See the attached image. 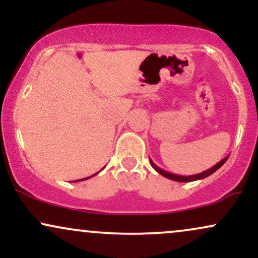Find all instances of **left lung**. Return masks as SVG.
<instances>
[{
  "mask_svg": "<svg viewBox=\"0 0 258 258\" xmlns=\"http://www.w3.org/2000/svg\"><path fill=\"white\" fill-rule=\"evenodd\" d=\"M229 158V155L226 156L223 160H221L218 164H216L215 166H212L211 168H209V170L204 171V172L201 173H198V174H193V176H179V174H174V173H171V172H167V171L162 170V168H160L159 166H156L155 164L150 160V164H152V166L155 168L156 172H159L161 176L166 177V178L168 179H172V180H177V182H193V180H198V179H203V178H206V177H209L210 174H212L214 172H216V171L220 168L222 165L224 164V162L227 161V159Z\"/></svg>",
  "mask_w": 258,
  "mask_h": 258,
  "instance_id": "obj_1",
  "label": "left lung"
}]
</instances>
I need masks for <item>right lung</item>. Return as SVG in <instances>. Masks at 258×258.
Wrapping results in <instances>:
<instances>
[{"instance_id":"1","label":"right lung","mask_w":258,"mask_h":258,"mask_svg":"<svg viewBox=\"0 0 258 258\" xmlns=\"http://www.w3.org/2000/svg\"><path fill=\"white\" fill-rule=\"evenodd\" d=\"M96 174H98V172H97V173H94V174H92V176H90V177H86V178H82V179H78V180H74V182H79V180H86V179H88V178H91V177H93V176H96Z\"/></svg>"}]
</instances>
